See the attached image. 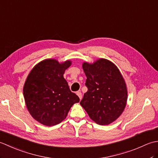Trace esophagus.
Wrapping results in <instances>:
<instances>
[{
	"mask_svg": "<svg viewBox=\"0 0 158 158\" xmlns=\"http://www.w3.org/2000/svg\"><path fill=\"white\" fill-rule=\"evenodd\" d=\"M77 95L79 97L80 100H81V99L82 98V94H81V92H79V91L77 92Z\"/></svg>",
	"mask_w": 158,
	"mask_h": 158,
	"instance_id": "34e87169",
	"label": "esophagus"
}]
</instances>
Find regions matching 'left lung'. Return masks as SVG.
Returning <instances> with one entry per match:
<instances>
[{
    "mask_svg": "<svg viewBox=\"0 0 158 158\" xmlns=\"http://www.w3.org/2000/svg\"><path fill=\"white\" fill-rule=\"evenodd\" d=\"M88 92L80 102L89 117L99 125H108L121 115L127 98L126 83L117 67L106 59L83 64Z\"/></svg>",
    "mask_w": 158,
    "mask_h": 158,
    "instance_id": "8db88e82",
    "label": "left lung"
}]
</instances>
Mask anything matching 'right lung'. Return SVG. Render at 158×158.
<instances>
[{"instance_id": "add662e5", "label": "right lung", "mask_w": 158, "mask_h": 158, "mask_svg": "<svg viewBox=\"0 0 158 158\" xmlns=\"http://www.w3.org/2000/svg\"><path fill=\"white\" fill-rule=\"evenodd\" d=\"M69 60L60 64L48 59L37 64L28 75L23 86L26 106L33 118L47 126L62 122L79 98L70 90L64 78Z\"/></svg>"}]
</instances>
